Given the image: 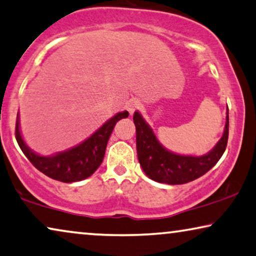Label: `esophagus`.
<instances>
[{"label": "esophagus", "mask_w": 256, "mask_h": 256, "mask_svg": "<svg viewBox=\"0 0 256 256\" xmlns=\"http://www.w3.org/2000/svg\"><path fill=\"white\" fill-rule=\"evenodd\" d=\"M126 108H127L129 114L132 116L135 110L140 108V100H137V99H130V100L127 102V105H126Z\"/></svg>", "instance_id": "esophagus-1"}]
</instances>
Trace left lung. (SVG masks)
I'll return each instance as SVG.
<instances>
[{"mask_svg": "<svg viewBox=\"0 0 256 256\" xmlns=\"http://www.w3.org/2000/svg\"><path fill=\"white\" fill-rule=\"evenodd\" d=\"M136 127L137 157L143 171L150 179L168 184H182L202 176L216 165L223 156L228 138V112L224 134L209 154L201 157L181 156L170 152L160 146L152 129L138 112L134 118Z\"/></svg>", "mask_w": 256, "mask_h": 256, "instance_id": "left-lung-1", "label": "left lung"}]
</instances>
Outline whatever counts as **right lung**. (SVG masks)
I'll return each mask as SVG.
<instances>
[{"mask_svg": "<svg viewBox=\"0 0 256 256\" xmlns=\"http://www.w3.org/2000/svg\"><path fill=\"white\" fill-rule=\"evenodd\" d=\"M128 116L129 113L127 110L118 113L80 146L52 156V157L39 156L28 149L20 135L18 114L14 135L23 154L26 156L36 170L54 180L62 181V182H75V181L84 180L92 176L96 170L100 166L104 156H105L107 142L116 122Z\"/></svg>", "mask_w": 256, "mask_h": 256, "instance_id": "add662e5", "label": "right lung"}]
</instances>
